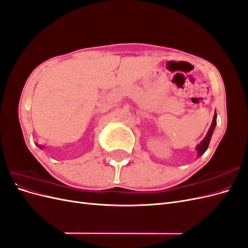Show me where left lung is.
Segmentation results:
<instances>
[{
    "mask_svg": "<svg viewBox=\"0 0 248 248\" xmlns=\"http://www.w3.org/2000/svg\"><path fill=\"white\" fill-rule=\"evenodd\" d=\"M216 117H217V114H216V111H215L214 117H213V121H212V124H211V126H210V128H209V131H208V133L206 134L205 139L202 140L200 142V144L198 145V147H197L198 158H199L200 156H202V154H204V153L206 152V150H207V149H208V147H209V142H210V140H211V137H212V134H213L214 128H215V126H216Z\"/></svg>",
    "mask_w": 248,
    "mask_h": 248,
    "instance_id": "8db88e82",
    "label": "left lung"
}]
</instances>
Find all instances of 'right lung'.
Here are the masks:
<instances>
[{"label":"right lung","instance_id":"add662e5","mask_svg":"<svg viewBox=\"0 0 248 248\" xmlns=\"http://www.w3.org/2000/svg\"><path fill=\"white\" fill-rule=\"evenodd\" d=\"M38 147H39V148H41V149H42V148H43V147H42V146H39V145H38Z\"/></svg>","mask_w":248,"mask_h":248}]
</instances>
